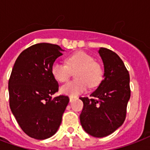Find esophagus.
I'll return each instance as SVG.
<instances>
[{"label": "esophagus", "mask_w": 150, "mask_h": 150, "mask_svg": "<svg viewBox=\"0 0 150 150\" xmlns=\"http://www.w3.org/2000/svg\"><path fill=\"white\" fill-rule=\"evenodd\" d=\"M75 96H70V97H69V100H70V102H72L73 100H75Z\"/></svg>", "instance_id": "esophagus-1"}]
</instances>
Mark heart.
Masks as SVG:
<instances>
[{
  "label": "heart",
  "mask_w": 150,
  "mask_h": 150,
  "mask_svg": "<svg viewBox=\"0 0 150 150\" xmlns=\"http://www.w3.org/2000/svg\"><path fill=\"white\" fill-rule=\"evenodd\" d=\"M65 64L54 62L51 66V74L59 82H67L75 72L77 79L62 86L61 92L70 96H79L86 91L88 86H96L103 79V68L94 61L93 57L83 51L75 52L65 58Z\"/></svg>",
  "instance_id": "obj_1"
}]
</instances>
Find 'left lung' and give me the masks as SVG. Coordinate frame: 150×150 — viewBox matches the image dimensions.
Here are the masks:
<instances>
[{
    "instance_id": "left-lung-1",
    "label": "left lung",
    "mask_w": 150,
    "mask_h": 150,
    "mask_svg": "<svg viewBox=\"0 0 150 150\" xmlns=\"http://www.w3.org/2000/svg\"><path fill=\"white\" fill-rule=\"evenodd\" d=\"M99 54L104 65L103 79L83 102L80 122L88 134L94 137L107 136L122 125L131 96L130 77L123 61L112 50L101 47Z\"/></svg>"
}]
</instances>
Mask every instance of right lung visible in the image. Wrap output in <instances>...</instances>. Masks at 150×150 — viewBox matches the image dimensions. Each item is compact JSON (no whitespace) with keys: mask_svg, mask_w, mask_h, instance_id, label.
Returning a JSON list of instances; mask_svg holds the SVG:
<instances>
[{"mask_svg":"<svg viewBox=\"0 0 150 150\" xmlns=\"http://www.w3.org/2000/svg\"><path fill=\"white\" fill-rule=\"evenodd\" d=\"M62 50L51 43L29 47L16 59L8 81L11 110L22 130L36 139L56 133L69 102L64 95L52 97L59 86L50 69Z\"/></svg>","mask_w":150,"mask_h":150,"instance_id":"add662e5","label":"right lung"}]
</instances>
